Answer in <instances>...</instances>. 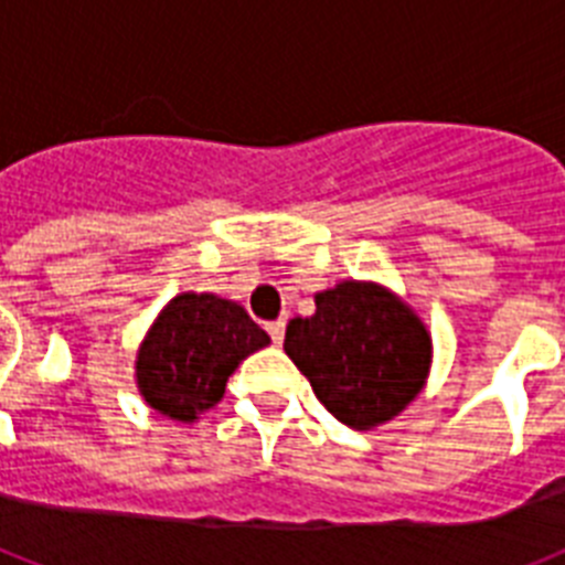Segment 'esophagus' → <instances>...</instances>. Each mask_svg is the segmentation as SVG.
I'll use <instances>...</instances> for the list:
<instances>
[{
	"label": "esophagus",
	"instance_id": "34e87169",
	"mask_svg": "<svg viewBox=\"0 0 565 565\" xmlns=\"http://www.w3.org/2000/svg\"><path fill=\"white\" fill-rule=\"evenodd\" d=\"M284 330H287V321L284 319H275L267 324V333H269V339H273L275 348H278V344L284 341Z\"/></svg>",
	"mask_w": 565,
	"mask_h": 565
}]
</instances>
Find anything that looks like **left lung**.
Segmentation results:
<instances>
[{
  "label": "left lung",
  "instance_id": "left-lung-1",
  "mask_svg": "<svg viewBox=\"0 0 565 565\" xmlns=\"http://www.w3.org/2000/svg\"><path fill=\"white\" fill-rule=\"evenodd\" d=\"M284 350L321 405L359 430L399 416L430 367V335L411 307L359 281L319 292L310 319L287 324Z\"/></svg>",
  "mask_w": 565,
  "mask_h": 565
}]
</instances>
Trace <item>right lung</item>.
Wrapping results in <instances>:
<instances>
[{
  "label": "right lung",
  "instance_id": "right-lung-1",
  "mask_svg": "<svg viewBox=\"0 0 565 565\" xmlns=\"http://www.w3.org/2000/svg\"><path fill=\"white\" fill-rule=\"evenodd\" d=\"M269 335L235 301L183 292L160 312L137 353V387L154 411L192 422L224 396L226 379Z\"/></svg>",
  "mask_w": 565,
  "mask_h": 565
}]
</instances>
